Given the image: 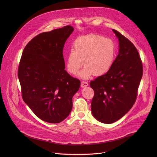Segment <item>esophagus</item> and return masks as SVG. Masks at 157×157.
Returning a JSON list of instances; mask_svg holds the SVG:
<instances>
[{"label": "esophagus", "instance_id": "esophagus-1", "mask_svg": "<svg viewBox=\"0 0 157 157\" xmlns=\"http://www.w3.org/2000/svg\"><path fill=\"white\" fill-rule=\"evenodd\" d=\"M88 86V83L86 82H84V81H82L81 82V87L82 88H85L86 86Z\"/></svg>", "mask_w": 157, "mask_h": 157}]
</instances>
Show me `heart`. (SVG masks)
I'll use <instances>...</instances> for the list:
<instances>
[{
  "mask_svg": "<svg viewBox=\"0 0 157 157\" xmlns=\"http://www.w3.org/2000/svg\"><path fill=\"white\" fill-rule=\"evenodd\" d=\"M115 54L114 43L111 39L97 34H88L78 37L73 44V49L67 56V71L75 75L84 65L80 73L83 78H88L94 74L101 75L112 67Z\"/></svg>",
  "mask_w": 157,
  "mask_h": 157,
  "instance_id": "heart-1",
  "label": "heart"
}]
</instances>
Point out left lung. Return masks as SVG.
Returning <instances> with one entry per match:
<instances>
[{
	"label": "left lung",
	"instance_id": "left-lung-1",
	"mask_svg": "<svg viewBox=\"0 0 157 157\" xmlns=\"http://www.w3.org/2000/svg\"><path fill=\"white\" fill-rule=\"evenodd\" d=\"M119 52L110 70L90 82L94 91L91 102L93 116L110 124L123 117L133 106L143 75V65L134 44L117 30Z\"/></svg>",
	"mask_w": 157,
	"mask_h": 157
}]
</instances>
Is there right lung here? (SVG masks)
Instances as JSON below:
<instances>
[{"label":"right lung","mask_w":157,"mask_h":157,"mask_svg":"<svg viewBox=\"0 0 157 157\" xmlns=\"http://www.w3.org/2000/svg\"><path fill=\"white\" fill-rule=\"evenodd\" d=\"M73 31L67 25L40 33L23 51L18 67L23 100L46 122L58 123L67 117L80 86V81L65 70L63 49Z\"/></svg>","instance_id":"add662e5"}]
</instances>
